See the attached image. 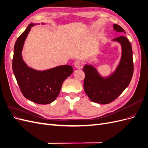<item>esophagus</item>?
<instances>
[{"label": "esophagus", "mask_w": 148, "mask_h": 148, "mask_svg": "<svg viewBox=\"0 0 148 148\" xmlns=\"http://www.w3.org/2000/svg\"><path fill=\"white\" fill-rule=\"evenodd\" d=\"M74 66H75V68L80 69H82V67H83V64L82 63V62L77 61V62H75V63H74Z\"/></svg>", "instance_id": "34e87169"}]
</instances>
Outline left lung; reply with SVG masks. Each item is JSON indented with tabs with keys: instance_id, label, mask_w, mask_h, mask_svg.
Listing matches in <instances>:
<instances>
[{
	"instance_id": "1",
	"label": "left lung",
	"mask_w": 148,
	"mask_h": 148,
	"mask_svg": "<svg viewBox=\"0 0 148 148\" xmlns=\"http://www.w3.org/2000/svg\"><path fill=\"white\" fill-rule=\"evenodd\" d=\"M114 29L126 33L120 26L114 24ZM122 47V56L115 72L107 78H103L91 65H86L83 69L85 73L84 89L92 102L107 104L117 98L131 82L133 74V52L131 43L124 36L113 39Z\"/></svg>"
}]
</instances>
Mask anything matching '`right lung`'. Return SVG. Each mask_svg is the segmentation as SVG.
Here are the masks:
<instances>
[{"instance_id": "add662e5", "label": "right lung", "mask_w": 148, "mask_h": 148, "mask_svg": "<svg viewBox=\"0 0 148 148\" xmlns=\"http://www.w3.org/2000/svg\"><path fill=\"white\" fill-rule=\"evenodd\" d=\"M17 39L15 44L12 69L21 92L25 97L36 104H48L59 96L64 80L73 72L72 66L62 65L45 71H36L26 65L21 57L25 40L31 26Z\"/></svg>"}]
</instances>
